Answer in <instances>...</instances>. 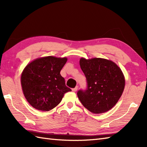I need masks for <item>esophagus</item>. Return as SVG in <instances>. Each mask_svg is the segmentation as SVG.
Wrapping results in <instances>:
<instances>
[{"mask_svg": "<svg viewBox=\"0 0 147 147\" xmlns=\"http://www.w3.org/2000/svg\"><path fill=\"white\" fill-rule=\"evenodd\" d=\"M77 90H78V86H76L75 88H72V91H73V92H76Z\"/></svg>", "mask_w": 147, "mask_h": 147, "instance_id": "obj_1", "label": "esophagus"}]
</instances>
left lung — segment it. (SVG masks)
<instances>
[{"mask_svg": "<svg viewBox=\"0 0 147 147\" xmlns=\"http://www.w3.org/2000/svg\"><path fill=\"white\" fill-rule=\"evenodd\" d=\"M87 86L80 90L78 96L83 105L92 113L110 110L120 98L125 85L121 69L114 62L101 58L80 61Z\"/></svg>", "mask_w": 147, "mask_h": 147, "instance_id": "1", "label": "left lung"}]
</instances>
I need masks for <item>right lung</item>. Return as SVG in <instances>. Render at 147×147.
Returning a JSON list of instances; mask_svg holds the SVG:
<instances>
[{
	"label": "right lung",
	"mask_w": 147,
	"mask_h": 147,
	"mask_svg": "<svg viewBox=\"0 0 147 147\" xmlns=\"http://www.w3.org/2000/svg\"><path fill=\"white\" fill-rule=\"evenodd\" d=\"M67 60L48 56L36 59L24 68L21 77L22 89L32 107L51 111L61 102L64 93L71 91L60 74Z\"/></svg>",
	"instance_id": "right-lung-1"
}]
</instances>
